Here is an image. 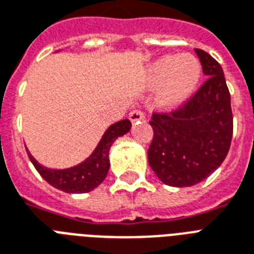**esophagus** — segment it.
I'll use <instances>...</instances> for the list:
<instances>
[{
    "mask_svg": "<svg viewBox=\"0 0 254 254\" xmlns=\"http://www.w3.org/2000/svg\"><path fill=\"white\" fill-rule=\"evenodd\" d=\"M145 115H144L143 110H140V109H135L129 113V121L135 123V122H139V121H143Z\"/></svg>",
    "mask_w": 254,
    "mask_h": 254,
    "instance_id": "34e87169",
    "label": "esophagus"
}]
</instances>
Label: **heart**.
Instances as JSON below:
<instances>
[{"label": "heart", "mask_w": 254, "mask_h": 254, "mask_svg": "<svg viewBox=\"0 0 254 254\" xmlns=\"http://www.w3.org/2000/svg\"><path fill=\"white\" fill-rule=\"evenodd\" d=\"M152 74L155 80H165L160 92V103L173 106L181 102L195 88L199 80L200 68L192 56H166L156 63Z\"/></svg>", "instance_id": "obj_1"}]
</instances>
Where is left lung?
<instances>
[{"mask_svg":"<svg viewBox=\"0 0 254 254\" xmlns=\"http://www.w3.org/2000/svg\"><path fill=\"white\" fill-rule=\"evenodd\" d=\"M195 52L207 80L181 106L155 111L149 121L148 162L164 184L176 188L207 178L222 165L232 140L231 95L222 66L203 50Z\"/></svg>","mask_w":254,"mask_h":254,"instance_id":"left-lung-1","label":"left lung"}]
</instances>
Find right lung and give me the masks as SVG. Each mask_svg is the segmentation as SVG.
Masks as SVG:
<instances>
[{
  "instance_id": "1",
  "label": "right lung",
  "mask_w": 254,
  "mask_h": 254,
  "mask_svg": "<svg viewBox=\"0 0 254 254\" xmlns=\"http://www.w3.org/2000/svg\"><path fill=\"white\" fill-rule=\"evenodd\" d=\"M129 128L131 122L128 119H123L110 126L90 157L69 169L58 170L44 168L30 155V152H27L28 159L31 160L38 173L54 188L65 192H89L99 184H102L103 180L106 178L110 168L109 151L111 144L114 143L117 137L128 132Z\"/></svg>"
}]
</instances>
